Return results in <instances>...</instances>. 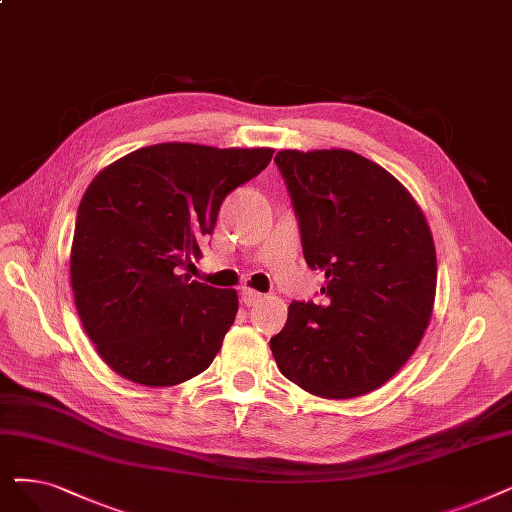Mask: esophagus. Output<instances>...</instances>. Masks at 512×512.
<instances>
[{
	"label": "esophagus",
	"mask_w": 512,
	"mask_h": 512,
	"mask_svg": "<svg viewBox=\"0 0 512 512\" xmlns=\"http://www.w3.org/2000/svg\"><path fill=\"white\" fill-rule=\"evenodd\" d=\"M262 298H264V296H262L260 292L252 290V288H243V292H241V300H243V304H248V306L258 304Z\"/></svg>",
	"instance_id": "1"
}]
</instances>
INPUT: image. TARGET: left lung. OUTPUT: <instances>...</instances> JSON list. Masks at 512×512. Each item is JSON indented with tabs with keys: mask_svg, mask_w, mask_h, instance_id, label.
Returning a JSON list of instances; mask_svg holds the SVG:
<instances>
[{
	"mask_svg": "<svg viewBox=\"0 0 512 512\" xmlns=\"http://www.w3.org/2000/svg\"><path fill=\"white\" fill-rule=\"evenodd\" d=\"M304 260L325 273V304L292 302L271 338L281 374L323 399L376 391L414 355L433 315L437 254L401 182L346 149L275 155Z\"/></svg>",
	"mask_w": 512,
	"mask_h": 512,
	"instance_id": "8db88e82",
	"label": "left lung"
}]
</instances>
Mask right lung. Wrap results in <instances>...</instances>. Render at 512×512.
<instances>
[{
  "instance_id": "obj_1",
  "label": "right lung",
  "mask_w": 512,
  "mask_h": 512,
  "mask_svg": "<svg viewBox=\"0 0 512 512\" xmlns=\"http://www.w3.org/2000/svg\"><path fill=\"white\" fill-rule=\"evenodd\" d=\"M273 149L161 142L113 161L81 197L71 288L81 325L113 372L142 386L201 374L235 321V290L180 275L201 258L220 203Z\"/></svg>"
}]
</instances>
